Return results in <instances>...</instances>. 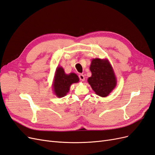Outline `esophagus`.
Returning <instances> with one entry per match:
<instances>
[{"instance_id": "esophagus-1", "label": "esophagus", "mask_w": 155, "mask_h": 155, "mask_svg": "<svg viewBox=\"0 0 155 155\" xmlns=\"http://www.w3.org/2000/svg\"><path fill=\"white\" fill-rule=\"evenodd\" d=\"M79 78L82 81H85V76H84V75H83V74H79Z\"/></svg>"}]
</instances>
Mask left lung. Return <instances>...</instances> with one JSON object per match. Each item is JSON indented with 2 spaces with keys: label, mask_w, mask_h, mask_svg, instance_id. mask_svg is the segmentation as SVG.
<instances>
[{
  "label": "left lung",
  "mask_w": 155,
  "mask_h": 155,
  "mask_svg": "<svg viewBox=\"0 0 155 155\" xmlns=\"http://www.w3.org/2000/svg\"><path fill=\"white\" fill-rule=\"evenodd\" d=\"M92 76L88 82L97 95L106 97L116 85L113 70L107 59H94L90 67Z\"/></svg>",
  "instance_id": "obj_1"
}]
</instances>
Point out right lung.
<instances>
[{"label": "right lung", "instance_id": "right-lung-1", "mask_svg": "<svg viewBox=\"0 0 155 155\" xmlns=\"http://www.w3.org/2000/svg\"><path fill=\"white\" fill-rule=\"evenodd\" d=\"M78 81L79 78L76 74H65L63 68L58 67L55 72L53 86L55 95L59 97H64L69 91L70 85Z\"/></svg>", "mask_w": 155, "mask_h": 155}]
</instances>
